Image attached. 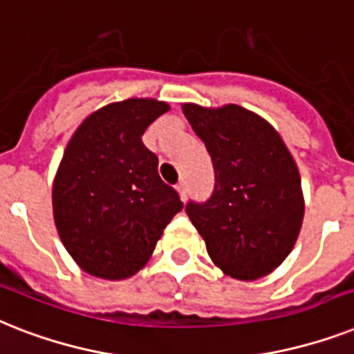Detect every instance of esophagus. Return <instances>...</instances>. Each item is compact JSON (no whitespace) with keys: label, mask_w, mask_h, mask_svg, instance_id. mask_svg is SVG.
Segmentation results:
<instances>
[{"label":"esophagus","mask_w":354,"mask_h":354,"mask_svg":"<svg viewBox=\"0 0 354 354\" xmlns=\"http://www.w3.org/2000/svg\"><path fill=\"white\" fill-rule=\"evenodd\" d=\"M176 189H178V192H180V196H182V200H185V198H187V183L185 182H180L176 185Z\"/></svg>","instance_id":"esophagus-1"}]
</instances>
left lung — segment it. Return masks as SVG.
<instances>
[{
    "instance_id": "8db88e82",
    "label": "left lung",
    "mask_w": 354,
    "mask_h": 354,
    "mask_svg": "<svg viewBox=\"0 0 354 354\" xmlns=\"http://www.w3.org/2000/svg\"><path fill=\"white\" fill-rule=\"evenodd\" d=\"M183 114L205 143L214 167V191L185 212L225 274L257 280L291 252L304 220L300 174L278 132L238 105Z\"/></svg>"
}]
</instances>
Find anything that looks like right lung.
<instances>
[{"label":"right lung","instance_id":"add662e5","mask_svg":"<svg viewBox=\"0 0 354 354\" xmlns=\"http://www.w3.org/2000/svg\"><path fill=\"white\" fill-rule=\"evenodd\" d=\"M169 105L125 100L100 109L77 127L57 169L54 222L77 266L94 277L122 280L151 258L172 216L176 189L158 174V156L142 142Z\"/></svg>","mask_w":354,"mask_h":354}]
</instances>
